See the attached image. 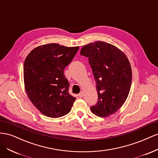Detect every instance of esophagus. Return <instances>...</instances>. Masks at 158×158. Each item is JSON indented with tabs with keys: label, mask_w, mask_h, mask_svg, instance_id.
Returning <instances> with one entry per match:
<instances>
[{
	"label": "esophagus",
	"mask_w": 158,
	"mask_h": 158,
	"mask_svg": "<svg viewBox=\"0 0 158 158\" xmlns=\"http://www.w3.org/2000/svg\"><path fill=\"white\" fill-rule=\"evenodd\" d=\"M84 96V92H80V94H78V97H80V98H82Z\"/></svg>",
	"instance_id": "obj_1"
}]
</instances>
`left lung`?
Returning <instances> with one entry per match:
<instances>
[{
  "mask_svg": "<svg viewBox=\"0 0 158 158\" xmlns=\"http://www.w3.org/2000/svg\"><path fill=\"white\" fill-rule=\"evenodd\" d=\"M80 55L88 58L96 83L98 102L91 111L101 117L111 115L123 106L130 92V62L117 47L101 41L84 45Z\"/></svg>",
  "mask_w": 158,
  "mask_h": 158,
  "instance_id": "8db88e82",
  "label": "left lung"
}]
</instances>
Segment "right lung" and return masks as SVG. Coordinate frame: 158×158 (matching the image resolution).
Segmentation results:
<instances>
[{"label":"right lung","instance_id":"1","mask_svg":"<svg viewBox=\"0 0 158 158\" xmlns=\"http://www.w3.org/2000/svg\"><path fill=\"white\" fill-rule=\"evenodd\" d=\"M79 47L58 44L38 46L27 55L23 64V81L30 101L44 115L58 118L68 114L76 98L69 93L64 74Z\"/></svg>","mask_w":158,"mask_h":158}]
</instances>
